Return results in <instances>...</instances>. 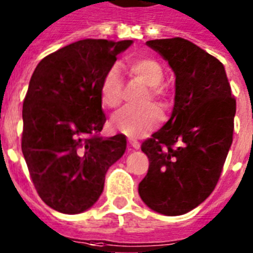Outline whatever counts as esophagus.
Returning <instances> with one entry per match:
<instances>
[{
	"label": "esophagus",
	"mask_w": 253,
	"mask_h": 253,
	"mask_svg": "<svg viewBox=\"0 0 253 253\" xmlns=\"http://www.w3.org/2000/svg\"><path fill=\"white\" fill-rule=\"evenodd\" d=\"M128 142H129V145L133 147V149H139V142H138V141H136V139L129 138Z\"/></svg>",
	"instance_id": "esophagus-1"
}]
</instances>
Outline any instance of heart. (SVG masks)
Masks as SVG:
<instances>
[{
	"label": "heart",
	"instance_id": "obj_1",
	"mask_svg": "<svg viewBox=\"0 0 253 253\" xmlns=\"http://www.w3.org/2000/svg\"><path fill=\"white\" fill-rule=\"evenodd\" d=\"M125 68L132 76L150 87L149 99H154L159 104L165 106L167 103V92L162 86L165 81V70L155 58L134 57L125 62ZM100 102L106 108H117L123 100V80L119 66H111L103 76L99 88ZM163 119L162 111L157 106H147L141 110L123 108L111 119V128L115 132L123 133L128 137H141L157 128Z\"/></svg>",
	"mask_w": 253,
	"mask_h": 253
}]
</instances>
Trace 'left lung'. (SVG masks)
<instances>
[{"instance_id":"8db88e82","label":"left lung","mask_w":253,"mask_h":253,"mask_svg":"<svg viewBox=\"0 0 253 253\" xmlns=\"http://www.w3.org/2000/svg\"><path fill=\"white\" fill-rule=\"evenodd\" d=\"M175 73L169 120L141 145L149 158L138 193L147 207L181 215L205 201L217 185L232 143L236 100L225 66L183 38L149 40Z\"/></svg>"}]
</instances>
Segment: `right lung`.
Returning <instances> with one entry per match:
<instances>
[{"mask_svg": "<svg viewBox=\"0 0 253 253\" xmlns=\"http://www.w3.org/2000/svg\"><path fill=\"white\" fill-rule=\"evenodd\" d=\"M132 40L84 39L38 64L23 100L22 153L40 199L60 213L91 208L107 169L126 149L124 134L99 136L106 123L100 82Z\"/></svg>", "mask_w": 253, "mask_h": 253, "instance_id": "obj_1", "label": "right lung"}]
</instances>
